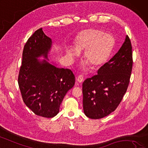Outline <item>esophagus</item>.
Returning a JSON list of instances; mask_svg holds the SVG:
<instances>
[{"label": "esophagus", "instance_id": "34e87169", "mask_svg": "<svg viewBox=\"0 0 148 148\" xmlns=\"http://www.w3.org/2000/svg\"><path fill=\"white\" fill-rule=\"evenodd\" d=\"M77 82H78V83H82V82H83V80H84L83 76L82 75H79L78 77V78H77Z\"/></svg>", "mask_w": 148, "mask_h": 148}]
</instances>
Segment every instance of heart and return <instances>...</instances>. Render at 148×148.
<instances>
[{
  "label": "heart",
  "instance_id": "heart-1",
  "mask_svg": "<svg viewBox=\"0 0 148 148\" xmlns=\"http://www.w3.org/2000/svg\"><path fill=\"white\" fill-rule=\"evenodd\" d=\"M114 38L109 34L97 29H88L82 31L76 38L74 47H68L66 53L75 59L78 53L84 51V59L93 70L100 69L105 64L112 52Z\"/></svg>",
  "mask_w": 148,
  "mask_h": 148
}]
</instances>
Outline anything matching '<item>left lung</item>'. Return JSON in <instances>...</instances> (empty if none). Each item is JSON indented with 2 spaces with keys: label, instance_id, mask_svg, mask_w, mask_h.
Listing matches in <instances>:
<instances>
[{
  "label": "left lung",
  "instance_id": "obj_1",
  "mask_svg": "<svg viewBox=\"0 0 148 148\" xmlns=\"http://www.w3.org/2000/svg\"><path fill=\"white\" fill-rule=\"evenodd\" d=\"M133 51L127 35L118 52L82 85L83 111L87 117L100 119L117 108L129 85Z\"/></svg>",
  "mask_w": 148,
  "mask_h": 148
}]
</instances>
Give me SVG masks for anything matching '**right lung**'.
<instances>
[{
  "mask_svg": "<svg viewBox=\"0 0 148 148\" xmlns=\"http://www.w3.org/2000/svg\"><path fill=\"white\" fill-rule=\"evenodd\" d=\"M51 43L42 28L32 35L23 48L18 77L25 105L36 115L49 118L58 113L63 98L75 82L70 70L58 69L45 60L37 58L43 56L47 59Z\"/></svg>",
  "mask_w": 148,
  "mask_h": 148,
  "instance_id": "obj_1",
  "label": "right lung"
}]
</instances>
